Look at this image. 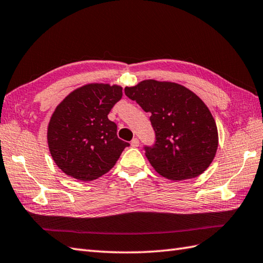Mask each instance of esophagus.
<instances>
[{"label":"esophagus","mask_w":263,"mask_h":263,"mask_svg":"<svg viewBox=\"0 0 263 263\" xmlns=\"http://www.w3.org/2000/svg\"><path fill=\"white\" fill-rule=\"evenodd\" d=\"M131 145L133 146V148H137V146H139V139L134 138L131 141Z\"/></svg>","instance_id":"34e87169"}]
</instances>
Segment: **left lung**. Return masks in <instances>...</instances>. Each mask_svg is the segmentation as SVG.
I'll use <instances>...</instances> for the list:
<instances>
[{
    "label": "left lung",
    "instance_id": "left-lung-1",
    "mask_svg": "<svg viewBox=\"0 0 263 263\" xmlns=\"http://www.w3.org/2000/svg\"><path fill=\"white\" fill-rule=\"evenodd\" d=\"M125 95L151 114L156 143L144 146L156 172L170 180L195 178L216 155L218 133L205 103L182 85L146 79L125 87Z\"/></svg>",
    "mask_w": 263,
    "mask_h": 263
}]
</instances>
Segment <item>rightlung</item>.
<instances>
[{"instance_id":"1","label":"right lung","mask_w":263,"mask_h":263,"mask_svg":"<svg viewBox=\"0 0 263 263\" xmlns=\"http://www.w3.org/2000/svg\"><path fill=\"white\" fill-rule=\"evenodd\" d=\"M122 97L119 85H84L58 104L48 124L47 141L54 163L67 176L91 181L108 173L129 146L117 136L107 115Z\"/></svg>"}]
</instances>
